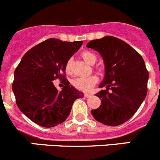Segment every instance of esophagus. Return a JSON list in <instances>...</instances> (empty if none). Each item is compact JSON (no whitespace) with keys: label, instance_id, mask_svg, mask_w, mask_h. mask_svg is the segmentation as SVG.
Here are the masks:
<instances>
[{"label":"esophagus","instance_id":"esophagus-1","mask_svg":"<svg viewBox=\"0 0 160 160\" xmlns=\"http://www.w3.org/2000/svg\"><path fill=\"white\" fill-rule=\"evenodd\" d=\"M91 95H91V94H89V93H85L84 94V96L86 97V98H88V97H90Z\"/></svg>","mask_w":160,"mask_h":160}]
</instances>
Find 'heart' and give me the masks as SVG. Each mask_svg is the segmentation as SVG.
Returning <instances> with one entry per match:
<instances>
[{
  "label": "heart",
  "instance_id": "heart-1",
  "mask_svg": "<svg viewBox=\"0 0 160 160\" xmlns=\"http://www.w3.org/2000/svg\"><path fill=\"white\" fill-rule=\"evenodd\" d=\"M81 55L83 60L87 63H88L89 65H93L96 62L97 56L93 52L89 51V50H85L82 53ZM65 69H66L67 72H69L71 71V61L70 60L67 62ZM97 81H98V77H95V76H90V77H87L76 78L75 80H73L72 84L74 87L77 88L79 90L87 92V91L91 90L93 88V86L97 83Z\"/></svg>",
  "mask_w": 160,
  "mask_h": 160
}]
</instances>
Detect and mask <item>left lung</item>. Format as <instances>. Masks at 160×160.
<instances>
[{"instance_id": "obj_1", "label": "left lung", "mask_w": 160, "mask_h": 160, "mask_svg": "<svg viewBox=\"0 0 160 160\" xmlns=\"http://www.w3.org/2000/svg\"><path fill=\"white\" fill-rule=\"evenodd\" d=\"M86 46L99 53L105 66V76L98 87L106 89L95 94L101 105L91 111L92 116L110 126L127 122L147 95L148 72L144 59L132 46L113 36L92 40Z\"/></svg>"}]
</instances>
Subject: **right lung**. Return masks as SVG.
Here are the masks:
<instances>
[{"label": "right lung", "mask_w": 160, "mask_h": 160, "mask_svg": "<svg viewBox=\"0 0 160 160\" xmlns=\"http://www.w3.org/2000/svg\"><path fill=\"white\" fill-rule=\"evenodd\" d=\"M82 41L49 38L28 50L15 70L12 91L20 111L45 128L54 127L67 119L74 101L83 93L65 79V66L82 46ZM57 78L65 80L61 92L53 85Z\"/></svg>", "instance_id": "right-lung-1"}]
</instances>
